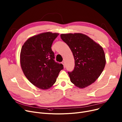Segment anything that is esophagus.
<instances>
[{
	"label": "esophagus",
	"mask_w": 122,
	"mask_h": 122,
	"mask_svg": "<svg viewBox=\"0 0 122 122\" xmlns=\"http://www.w3.org/2000/svg\"><path fill=\"white\" fill-rule=\"evenodd\" d=\"M61 63H62V64L63 65V66H64V67L65 68V61H62Z\"/></svg>",
	"instance_id": "esophagus-1"
}]
</instances>
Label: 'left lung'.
<instances>
[{
    "mask_svg": "<svg viewBox=\"0 0 122 122\" xmlns=\"http://www.w3.org/2000/svg\"><path fill=\"white\" fill-rule=\"evenodd\" d=\"M61 39L71 49L75 68L68 72L71 81L79 88L93 83L100 76L106 64L104 50L87 36L80 34H61Z\"/></svg>",
    "mask_w": 122,
    "mask_h": 122,
    "instance_id": "1",
    "label": "left lung"
}]
</instances>
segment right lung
<instances>
[{
	"label": "right lung",
	"mask_w": 122,
	"mask_h": 122,
	"mask_svg": "<svg viewBox=\"0 0 122 122\" xmlns=\"http://www.w3.org/2000/svg\"><path fill=\"white\" fill-rule=\"evenodd\" d=\"M58 35L47 32L33 36L22 47L20 63L23 72L32 84L40 89H47L52 86L64 68L62 64L54 60V53L51 49Z\"/></svg>",
	"instance_id": "obj_1"
}]
</instances>
